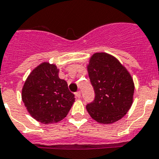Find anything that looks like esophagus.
<instances>
[{"instance_id": "esophagus-1", "label": "esophagus", "mask_w": 159, "mask_h": 159, "mask_svg": "<svg viewBox=\"0 0 159 159\" xmlns=\"http://www.w3.org/2000/svg\"><path fill=\"white\" fill-rule=\"evenodd\" d=\"M75 95H76V97H77V98H81V92H80V91H77V92H76Z\"/></svg>"}]
</instances>
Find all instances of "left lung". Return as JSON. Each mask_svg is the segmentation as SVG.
<instances>
[{
  "instance_id": "1",
  "label": "left lung",
  "mask_w": 159,
  "mask_h": 159,
  "mask_svg": "<svg viewBox=\"0 0 159 159\" xmlns=\"http://www.w3.org/2000/svg\"><path fill=\"white\" fill-rule=\"evenodd\" d=\"M95 98L86 106L92 119L110 125L120 120L133 102L134 82L127 69L115 57L106 52L92 55L87 65Z\"/></svg>"
}]
</instances>
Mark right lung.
I'll use <instances>...</instances> for the list:
<instances>
[{
  "instance_id": "add662e5",
  "label": "right lung",
  "mask_w": 159,
  "mask_h": 159,
  "mask_svg": "<svg viewBox=\"0 0 159 159\" xmlns=\"http://www.w3.org/2000/svg\"><path fill=\"white\" fill-rule=\"evenodd\" d=\"M22 99L30 116L46 125L62 120L75 101L67 82L59 77V69L49 62H43L29 74Z\"/></svg>"
}]
</instances>
